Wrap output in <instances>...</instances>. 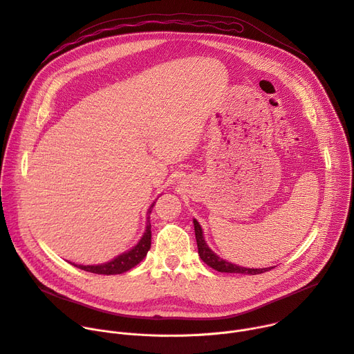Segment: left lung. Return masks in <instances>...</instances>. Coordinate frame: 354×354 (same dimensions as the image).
<instances>
[{
	"label": "left lung",
	"mask_w": 354,
	"mask_h": 354,
	"mask_svg": "<svg viewBox=\"0 0 354 354\" xmlns=\"http://www.w3.org/2000/svg\"><path fill=\"white\" fill-rule=\"evenodd\" d=\"M194 226H195V236H196L199 257H201L203 263H206L213 270H216L218 272H230V274L236 272V274L257 275V274H263V272H267V271L274 268V267H268V268H245V267H241V266H237V264H233V263H229L226 260H223L221 257H218L207 245V243L205 240V236H203V230H202L201 224H199V221L196 218H194Z\"/></svg>",
	"instance_id": "8db88e82"
}]
</instances>
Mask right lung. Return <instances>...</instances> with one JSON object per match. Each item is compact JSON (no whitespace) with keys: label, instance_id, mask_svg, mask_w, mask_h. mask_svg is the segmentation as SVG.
Masks as SVG:
<instances>
[{"label":"right lung","instance_id":"add662e5","mask_svg":"<svg viewBox=\"0 0 354 354\" xmlns=\"http://www.w3.org/2000/svg\"><path fill=\"white\" fill-rule=\"evenodd\" d=\"M153 206H155V202L149 206V209L147 212L145 232H144L142 237L140 239V241L133 248L117 255L115 259H113L107 263H103V264H97V266H82V264H75V263H71V264L83 270V271L93 272V274H103V275L122 274V272H127V271H130L131 268H134L137 264H140L145 259L147 252L151 248V221H149L151 216L149 214H151Z\"/></svg>","mask_w":354,"mask_h":354}]
</instances>
